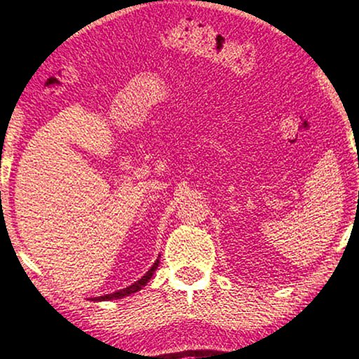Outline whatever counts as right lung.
I'll use <instances>...</instances> for the list:
<instances>
[{"instance_id": "right-lung-1", "label": "right lung", "mask_w": 359, "mask_h": 359, "mask_svg": "<svg viewBox=\"0 0 359 359\" xmlns=\"http://www.w3.org/2000/svg\"><path fill=\"white\" fill-rule=\"evenodd\" d=\"M157 266H158V261L155 262V264H154L152 267H150L149 271H147V274L144 276V278L138 279L137 283H133V284H132V286H128V287H125V289H120V291L111 292V294H105V296H100V297H93V301H111V299H120V297H125V296H128V294H133V292L140 291V289L144 287L147 283H149L150 278H152V274L155 273V269H157Z\"/></svg>"}]
</instances>
